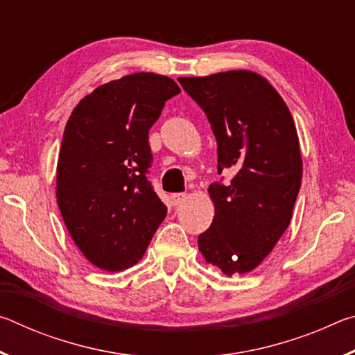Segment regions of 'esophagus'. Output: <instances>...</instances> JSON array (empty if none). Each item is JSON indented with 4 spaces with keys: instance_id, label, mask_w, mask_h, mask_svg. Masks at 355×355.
I'll return each instance as SVG.
<instances>
[{
    "instance_id": "esophagus-1",
    "label": "esophagus",
    "mask_w": 355,
    "mask_h": 355,
    "mask_svg": "<svg viewBox=\"0 0 355 355\" xmlns=\"http://www.w3.org/2000/svg\"><path fill=\"white\" fill-rule=\"evenodd\" d=\"M186 200V194L184 192H175V194H172V202L173 205H178V203H182Z\"/></svg>"
}]
</instances>
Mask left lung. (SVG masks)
<instances>
[{"label": "left lung", "mask_w": 355, "mask_h": 355, "mask_svg": "<svg viewBox=\"0 0 355 355\" xmlns=\"http://www.w3.org/2000/svg\"><path fill=\"white\" fill-rule=\"evenodd\" d=\"M178 81L211 125L218 173L236 172L230 183L209 184L214 219L199 235V249L227 275L249 272L290 225L302 180L296 125L284 98L254 71Z\"/></svg>", "instance_id": "obj_1"}]
</instances>
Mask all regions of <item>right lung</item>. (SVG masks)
I'll return each mask as SVG.
<instances>
[{
    "label": "right lung",
    "instance_id": "right-lung-1",
    "mask_svg": "<svg viewBox=\"0 0 355 355\" xmlns=\"http://www.w3.org/2000/svg\"><path fill=\"white\" fill-rule=\"evenodd\" d=\"M177 94L167 76L128 75L86 95L65 125L58 205L78 249L105 271L139 261L166 218L167 207L147 178L148 130Z\"/></svg>",
    "mask_w": 355,
    "mask_h": 355
}]
</instances>
